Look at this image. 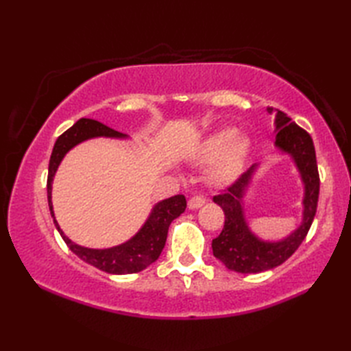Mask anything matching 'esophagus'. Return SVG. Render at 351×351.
Returning a JSON list of instances; mask_svg holds the SVG:
<instances>
[{
    "label": "esophagus",
    "mask_w": 351,
    "mask_h": 351,
    "mask_svg": "<svg viewBox=\"0 0 351 351\" xmlns=\"http://www.w3.org/2000/svg\"><path fill=\"white\" fill-rule=\"evenodd\" d=\"M205 202H206V199H205L204 196L196 195V196H193V197L189 200V208H190V210H196V208L202 206Z\"/></svg>",
    "instance_id": "1"
}]
</instances>
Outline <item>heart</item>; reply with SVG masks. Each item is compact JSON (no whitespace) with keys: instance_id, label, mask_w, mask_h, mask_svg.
<instances>
[{"instance_id":"heart-1","label":"heart","mask_w":351,"mask_h":351,"mask_svg":"<svg viewBox=\"0 0 351 351\" xmlns=\"http://www.w3.org/2000/svg\"><path fill=\"white\" fill-rule=\"evenodd\" d=\"M247 149V140L235 137V131L226 128L211 134L200 146V158L215 160L213 178L215 181H226L240 167L243 156Z\"/></svg>"}]
</instances>
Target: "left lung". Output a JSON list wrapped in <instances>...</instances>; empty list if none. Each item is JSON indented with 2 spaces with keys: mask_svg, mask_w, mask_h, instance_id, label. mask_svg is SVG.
<instances>
[{
  "mask_svg": "<svg viewBox=\"0 0 351 351\" xmlns=\"http://www.w3.org/2000/svg\"><path fill=\"white\" fill-rule=\"evenodd\" d=\"M267 111L278 117L276 128L279 131L276 134V146L293 155L303 178L306 190L303 200V223L283 241L264 243L258 240L245 226L241 208L243 193L250 182L255 166L244 171L240 178L213 197L225 213V226L220 235L213 240V253L229 270L238 273H261L285 263L306 238L318 205L319 175L312 137L302 126L291 122V119L280 110L268 107Z\"/></svg>",
  "mask_w": 351,
  "mask_h": 351,
  "instance_id": "8db88e82",
  "label": "left lung"
}]
</instances>
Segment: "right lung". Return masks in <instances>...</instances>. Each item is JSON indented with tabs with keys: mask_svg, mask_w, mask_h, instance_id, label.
Listing matches in <instances>:
<instances>
[{
	"mask_svg": "<svg viewBox=\"0 0 351 351\" xmlns=\"http://www.w3.org/2000/svg\"><path fill=\"white\" fill-rule=\"evenodd\" d=\"M125 137L122 132H119L110 126L104 125L93 119H80L77 123H73L69 130H66L60 137L57 138L54 149H52L49 167H48V181H47V191H48V205L51 211V217L54 220V225L58 232H60L64 243L68 247L81 258L84 263L90 264L99 270L111 273V274H131L145 270V268L152 264L154 261L158 259L164 249V244L167 240V232L170 223L185 211L187 208V200L184 195H176L162 200L154 208L151 217L147 219L145 226L140 229V232L121 245L111 249L96 250L81 247V245L72 243L68 237L63 234L60 226L57 225L54 213H52L51 204V182L56 175V170L60 164L64 154L71 147L78 145L80 141L92 138V137Z\"/></svg>",
	"mask_w": 351,
	"mask_h": 351,
	"instance_id": "obj_1",
	"label": "right lung"
}]
</instances>
